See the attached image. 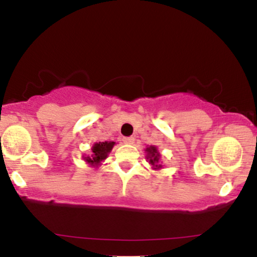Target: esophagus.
<instances>
[{"label":"esophagus","mask_w":257,"mask_h":257,"mask_svg":"<svg viewBox=\"0 0 257 257\" xmlns=\"http://www.w3.org/2000/svg\"><path fill=\"white\" fill-rule=\"evenodd\" d=\"M135 141V139L133 137H126V138H123V143L124 144H133Z\"/></svg>","instance_id":"34e87169"}]
</instances>
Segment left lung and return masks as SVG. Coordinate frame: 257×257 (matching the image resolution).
<instances>
[{
  "instance_id": "obj_1",
  "label": "left lung",
  "mask_w": 257,
  "mask_h": 257,
  "mask_svg": "<svg viewBox=\"0 0 257 257\" xmlns=\"http://www.w3.org/2000/svg\"><path fill=\"white\" fill-rule=\"evenodd\" d=\"M146 151H147V159H150V164H152V166L156 168H161V164L157 166L159 161V153L157 152V149H156L155 146H150L147 147Z\"/></svg>"
}]
</instances>
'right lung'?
Wrapping results in <instances>:
<instances>
[{"label": "right lung", "mask_w": 257, "mask_h": 257, "mask_svg": "<svg viewBox=\"0 0 257 257\" xmlns=\"http://www.w3.org/2000/svg\"><path fill=\"white\" fill-rule=\"evenodd\" d=\"M113 145V141H111V143H108V141H105V143H96L95 145L93 146V149H91V151H93L91 157H85V161L91 164H99L100 162L104 161V159L107 157V153L111 151Z\"/></svg>", "instance_id": "right-lung-1"}]
</instances>
